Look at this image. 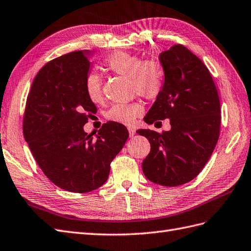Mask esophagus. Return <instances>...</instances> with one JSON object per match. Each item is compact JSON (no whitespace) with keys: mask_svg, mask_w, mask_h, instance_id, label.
Returning a JSON list of instances; mask_svg holds the SVG:
<instances>
[{"mask_svg":"<svg viewBox=\"0 0 251 251\" xmlns=\"http://www.w3.org/2000/svg\"><path fill=\"white\" fill-rule=\"evenodd\" d=\"M128 131H129V137H133L134 134H136V129H134V128H132V127L128 128Z\"/></svg>","mask_w":251,"mask_h":251,"instance_id":"34e87169","label":"esophagus"}]
</instances>
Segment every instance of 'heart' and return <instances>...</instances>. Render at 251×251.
I'll use <instances>...</instances> for the list:
<instances>
[{"label": "heart", "instance_id": "1", "mask_svg": "<svg viewBox=\"0 0 251 251\" xmlns=\"http://www.w3.org/2000/svg\"><path fill=\"white\" fill-rule=\"evenodd\" d=\"M106 68L111 73L128 77L131 91L146 100H156L163 91L165 70L155 58L142 59L139 55L117 50L107 58ZM86 91L88 98L96 104L104 100L102 78L99 74L91 73L87 77ZM143 111L140 102L115 104L107 111L106 118L115 123L131 125Z\"/></svg>", "mask_w": 251, "mask_h": 251}]
</instances>
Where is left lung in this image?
I'll return each instance as SVG.
<instances>
[{
  "mask_svg": "<svg viewBox=\"0 0 251 251\" xmlns=\"http://www.w3.org/2000/svg\"><path fill=\"white\" fill-rule=\"evenodd\" d=\"M165 70L162 93L145 115L152 124L170 119L171 130L139 129L151 151L142 162L145 177L164 187L193 180L213 152L221 128V104L208 68L181 44L159 55Z\"/></svg>",
  "mask_w": 251,
  "mask_h": 251,
  "instance_id": "8db88e82",
  "label": "left lung"
}]
</instances>
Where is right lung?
I'll list each match as a JSON object with an SVG mask.
<instances>
[{
  "instance_id": "add662e5",
  "label": "right lung",
  "mask_w": 251,
  "mask_h": 251,
  "mask_svg": "<svg viewBox=\"0 0 251 251\" xmlns=\"http://www.w3.org/2000/svg\"><path fill=\"white\" fill-rule=\"evenodd\" d=\"M90 57V50H76L48 62L33 81L23 119L24 139L44 175L74 193L101 187L128 139L127 128L115 122L95 139L83 130L98 110L86 91Z\"/></svg>"
}]
</instances>
